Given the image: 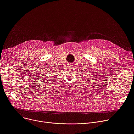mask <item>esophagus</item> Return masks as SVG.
<instances>
[{"label":"esophagus","instance_id":"1","mask_svg":"<svg viewBox=\"0 0 134 134\" xmlns=\"http://www.w3.org/2000/svg\"><path fill=\"white\" fill-rule=\"evenodd\" d=\"M73 66H74V65H73V64H70V65H69V67H73Z\"/></svg>","mask_w":134,"mask_h":134}]
</instances>
